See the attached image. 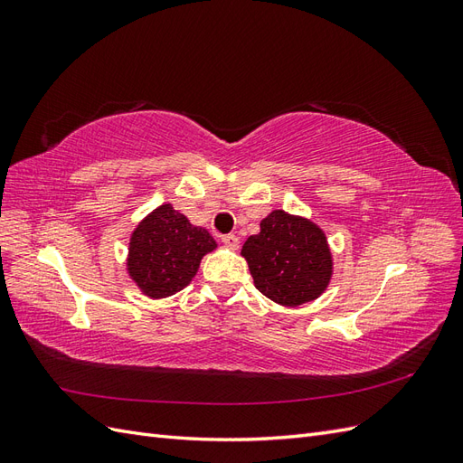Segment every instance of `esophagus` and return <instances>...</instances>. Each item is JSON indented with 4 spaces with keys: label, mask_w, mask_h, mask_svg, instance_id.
I'll return each instance as SVG.
<instances>
[{
    "label": "esophagus",
    "mask_w": 463,
    "mask_h": 463,
    "mask_svg": "<svg viewBox=\"0 0 463 463\" xmlns=\"http://www.w3.org/2000/svg\"><path fill=\"white\" fill-rule=\"evenodd\" d=\"M222 243L226 245L228 249H232V250H235L237 247H240V240H237V235H233V233L223 235V237H222Z\"/></svg>",
    "instance_id": "esophagus-1"
}]
</instances>
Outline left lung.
Wrapping results in <instances>:
<instances>
[{"mask_svg": "<svg viewBox=\"0 0 463 463\" xmlns=\"http://www.w3.org/2000/svg\"><path fill=\"white\" fill-rule=\"evenodd\" d=\"M241 257L255 288L282 307L315 301L332 282L334 257L325 230L286 210L260 220V232L247 237Z\"/></svg>", "mask_w": 463, "mask_h": 463, "instance_id": "left-lung-1", "label": "left lung"}]
</instances>
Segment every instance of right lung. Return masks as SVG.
Wrapping results in <instances>:
<instances>
[{"mask_svg": "<svg viewBox=\"0 0 463 463\" xmlns=\"http://www.w3.org/2000/svg\"><path fill=\"white\" fill-rule=\"evenodd\" d=\"M218 247L214 237L193 226L170 203L137 223L128 247V276L150 299H164L187 288L204 255Z\"/></svg>", "mask_w": 463, "mask_h": 463, "instance_id": "obj_1", "label": "right lung"}]
</instances>
